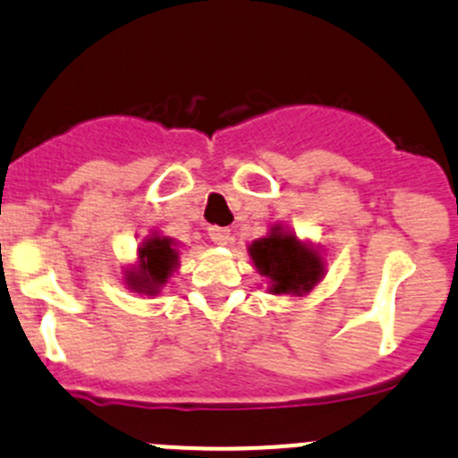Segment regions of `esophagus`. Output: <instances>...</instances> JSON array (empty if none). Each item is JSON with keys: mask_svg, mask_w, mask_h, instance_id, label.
Listing matches in <instances>:
<instances>
[{"mask_svg": "<svg viewBox=\"0 0 458 458\" xmlns=\"http://www.w3.org/2000/svg\"><path fill=\"white\" fill-rule=\"evenodd\" d=\"M208 234H210L212 242L216 243V246H225V243L230 242V230L228 228H219V225H215V228L208 230Z\"/></svg>", "mask_w": 458, "mask_h": 458, "instance_id": "1", "label": "esophagus"}]
</instances>
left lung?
<instances>
[{"mask_svg": "<svg viewBox=\"0 0 458 458\" xmlns=\"http://www.w3.org/2000/svg\"><path fill=\"white\" fill-rule=\"evenodd\" d=\"M250 257L257 270L272 279L275 294L308 293L323 275L321 257L301 246L293 234L281 233V228L252 243Z\"/></svg>", "mask_w": 458, "mask_h": 458, "instance_id": "left-lung-1", "label": "left lung"}]
</instances>
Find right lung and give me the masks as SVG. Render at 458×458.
<instances>
[{
  "instance_id": "right-lung-1",
  "label": "right lung",
  "mask_w": 458,
  "mask_h": 458,
  "mask_svg": "<svg viewBox=\"0 0 458 458\" xmlns=\"http://www.w3.org/2000/svg\"><path fill=\"white\" fill-rule=\"evenodd\" d=\"M140 272L131 275L128 281H131V285L137 293L155 294L157 288L168 281L173 267H177V250L173 248V239H148L140 248Z\"/></svg>"
}]
</instances>
